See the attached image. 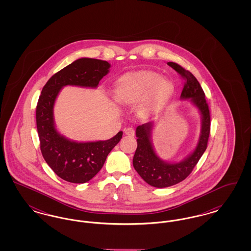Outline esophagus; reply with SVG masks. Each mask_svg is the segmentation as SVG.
<instances>
[{"mask_svg": "<svg viewBox=\"0 0 251 251\" xmlns=\"http://www.w3.org/2000/svg\"><path fill=\"white\" fill-rule=\"evenodd\" d=\"M124 132L126 135H129V136H133L134 135V130L133 128H127L124 130Z\"/></svg>", "mask_w": 251, "mask_h": 251, "instance_id": "34e87169", "label": "esophagus"}]
</instances>
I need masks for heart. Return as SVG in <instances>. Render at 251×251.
Segmentation results:
<instances>
[{
    "mask_svg": "<svg viewBox=\"0 0 251 251\" xmlns=\"http://www.w3.org/2000/svg\"><path fill=\"white\" fill-rule=\"evenodd\" d=\"M173 91V84L159 73L139 72L122 76L115 88V98L122 104L135 103L146 99L142 110L163 104Z\"/></svg>",
    "mask_w": 251,
    "mask_h": 251,
    "instance_id": "b5f03b06",
    "label": "heart"
}]
</instances>
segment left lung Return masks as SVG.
<instances>
[{
	"instance_id": "1",
	"label": "left lung",
	"mask_w": 251,
	"mask_h": 251,
	"mask_svg": "<svg viewBox=\"0 0 251 251\" xmlns=\"http://www.w3.org/2000/svg\"><path fill=\"white\" fill-rule=\"evenodd\" d=\"M168 66L174 69L185 80L180 94L181 100H189L198 109L201 115V133L195 149L179 162H167L156 153L152 142V131L155 122H148L137 126V149L132 159V165L140 177L150 185L157 188L169 187L185 179L198 164L207 149L210 134V112L205 100V94L196 77L185 71L179 65L168 62Z\"/></svg>"
}]
</instances>
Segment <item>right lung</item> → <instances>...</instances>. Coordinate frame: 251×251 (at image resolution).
I'll return each instance as SVG.
<instances>
[{"instance_id": "add662e5", "label": "right lung", "mask_w": 251, "mask_h": 251, "mask_svg": "<svg viewBox=\"0 0 251 251\" xmlns=\"http://www.w3.org/2000/svg\"><path fill=\"white\" fill-rule=\"evenodd\" d=\"M107 61L83 57L55 73L44 85L36 105V128L40 150L49 167L72 183H84L103 167L110 151L119 143L120 131L108 140L79 142L61 134L54 121V104L60 91L67 85L97 88L110 72Z\"/></svg>"}]
</instances>
